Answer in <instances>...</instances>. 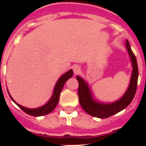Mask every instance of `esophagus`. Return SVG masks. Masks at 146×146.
I'll list each match as a JSON object with an SVG mask.
<instances>
[{
    "label": "esophagus",
    "mask_w": 146,
    "mask_h": 146,
    "mask_svg": "<svg viewBox=\"0 0 146 146\" xmlns=\"http://www.w3.org/2000/svg\"><path fill=\"white\" fill-rule=\"evenodd\" d=\"M73 73L74 74H78V73L80 72V68L79 67V66H77V65H75V66H73Z\"/></svg>",
    "instance_id": "obj_1"
}]
</instances>
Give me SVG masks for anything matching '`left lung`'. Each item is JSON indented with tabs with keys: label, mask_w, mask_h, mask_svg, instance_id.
<instances>
[{
	"label": "left lung",
	"mask_w": 146,
	"mask_h": 146,
	"mask_svg": "<svg viewBox=\"0 0 146 146\" xmlns=\"http://www.w3.org/2000/svg\"><path fill=\"white\" fill-rule=\"evenodd\" d=\"M126 48L128 51L132 63V73L131 76V81L129 84L128 88L123 95L122 98L113 103H101L93 99L92 92L88 84L80 76H77L76 79L79 83L78 88V96L80 104L83 110L89 115L98 118H107L119 113L121 110L125 109L128 106L135 97L137 84H138V69L136 57L133 53L129 41L126 40Z\"/></svg>",
	"instance_id": "8db88e82"
}]
</instances>
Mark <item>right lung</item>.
Wrapping results in <instances>:
<instances>
[{
  "label": "right lung",
  "instance_id": "obj_1",
  "mask_svg": "<svg viewBox=\"0 0 146 146\" xmlns=\"http://www.w3.org/2000/svg\"><path fill=\"white\" fill-rule=\"evenodd\" d=\"M73 70H70L66 73H64L62 76H60V78L58 80L57 83H56V84L54 86V92H53V94H52V96H51V98H50V100H49L46 104L44 105V106H40V107L39 108H36V109H28V108L23 107V106H22L21 105L16 103L14 99L11 98V96L10 95V94H8V95L10 96V98H11V100L14 102L20 108L21 110H23V111H24V112L26 113H27V114L30 115V116H44V115H47L48 113H51V112L54 110V108L56 107V106H57V104L58 103V101H59L60 93L61 92H62V88H63L64 84H65V83L68 80L73 76Z\"/></svg>",
  "mask_w": 146,
  "mask_h": 146
}]
</instances>
